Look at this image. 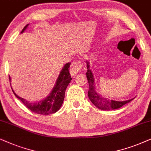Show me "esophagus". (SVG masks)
I'll use <instances>...</instances> for the list:
<instances>
[{
    "mask_svg": "<svg viewBox=\"0 0 151 151\" xmlns=\"http://www.w3.org/2000/svg\"><path fill=\"white\" fill-rule=\"evenodd\" d=\"M81 68H82V64L81 62L79 61H74L73 63L71 64V65H70V74H71V75L74 77V76L78 73V72H79V70H81Z\"/></svg>",
    "mask_w": 151,
    "mask_h": 151,
    "instance_id": "esophagus-1",
    "label": "esophagus"
}]
</instances>
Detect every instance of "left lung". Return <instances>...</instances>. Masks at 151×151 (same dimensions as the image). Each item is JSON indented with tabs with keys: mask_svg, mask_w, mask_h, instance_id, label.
<instances>
[{
	"mask_svg": "<svg viewBox=\"0 0 151 151\" xmlns=\"http://www.w3.org/2000/svg\"><path fill=\"white\" fill-rule=\"evenodd\" d=\"M87 68L88 71L86 72V76H87V79L89 83V90H88V97L92 104L98 108L99 109L103 110H112L114 109H118L122 107L125 104L129 103L132 99L127 100L125 101H116L113 100L107 99L101 95H99L97 92H96L95 88H94V77L91 70H90L89 63L87 62Z\"/></svg>",
	"mask_w": 151,
	"mask_h": 151,
	"instance_id": "1",
	"label": "left lung"
}]
</instances>
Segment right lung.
Listing matches in <instances>:
<instances>
[{
  "label": "right lung",
  "instance_id": "right-lung-1",
  "mask_svg": "<svg viewBox=\"0 0 151 151\" xmlns=\"http://www.w3.org/2000/svg\"><path fill=\"white\" fill-rule=\"evenodd\" d=\"M25 25L22 30V32L26 29L27 26ZM70 65V63H66L63 69L61 70L60 74L58 77L56 82V85L52 89V91L50 92L49 96H47L45 99L41 100V101L32 103L27 101V100L23 99V98L20 97L17 94L12 91L14 95L17 96L18 99L21 100L22 103L25 105L29 110L32 112H35L37 114H50L55 113L60 109L61 106L63 104L64 97H65V92L66 88H67L68 84L71 81L72 78L69 72V67ZM9 79L10 81V77H9Z\"/></svg>",
  "mask_w": 151,
  "mask_h": 151
}]
</instances>
